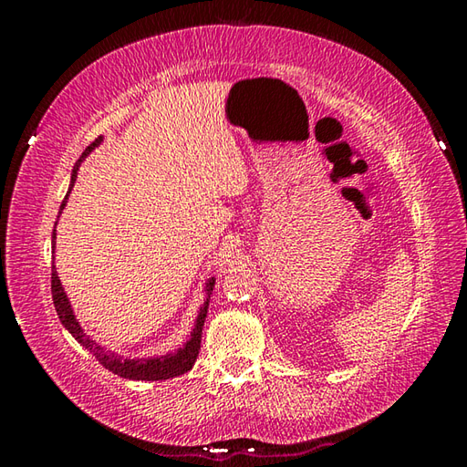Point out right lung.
<instances>
[{"label": "right lung", "mask_w": 467, "mask_h": 467, "mask_svg": "<svg viewBox=\"0 0 467 467\" xmlns=\"http://www.w3.org/2000/svg\"><path fill=\"white\" fill-rule=\"evenodd\" d=\"M100 140H102L100 136L94 140L92 144L82 152L80 161L76 162L74 175H72V185L76 181V172H78V167H80V162L92 152L94 148L100 144ZM66 200H67V195H66ZM66 200H63V203H61V210H63V205H66ZM53 247H55V231H53ZM212 288H214V282L208 284V296H210ZM51 295H53L55 311H57V315H59V321L63 323V326H66L69 334H72L84 348H88V350L94 354V358H97L102 367L109 368L110 373L123 377V379H133V381H162V379L183 375V373H187V370H192L197 354H200L202 329H203L205 315H208L210 298H205V303L200 309V315H197L193 334H192V337H189V342L183 348H179V350L172 352V354H167V357L133 360V358L117 357L115 352L105 350V348H100L97 342H92V339L84 334L80 323H78L76 317H74L72 306H69V300L66 296V292H63V286H61V282L57 278V272H55V265L51 270Z\"/></svg>", "instance_id": "obj_1"}]
</instances>
